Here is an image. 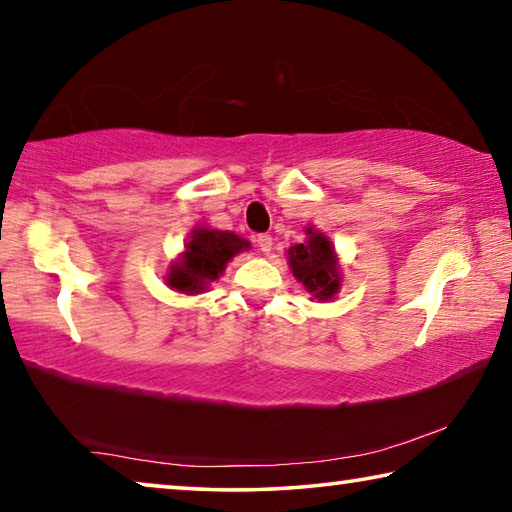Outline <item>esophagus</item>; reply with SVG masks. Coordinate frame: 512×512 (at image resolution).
Returning <instances> with one entry per match:
<instances>
[{
	"instance_id": "obj_1",
	"label": "esophagus",
	"mask_w": 512,
	"mask_h": 512,
	"mask_svg": "<svg viewBox=\"0 0 512 512\" xmlns=\"http://www.w3.org/2000/svg\"><path fill=\"white\" fill-rule=\"evenodd\" d=\"M255 241H257V246H259V250H262L264 255L271 253V248H273V237L271 235H266V232H264V235H257Z\"/></svg>"
}]
</instances>
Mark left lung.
Masks as SVG:
<instances>
[{
  "mask_svg": "<svg viewBox=\"0 0 512 512\" xmlns=\"http://www.w3.org/2000/svg\"><path fill=\"white\" fill-rule=\"evenodd\" d=\"M305 244H296L289 248V264L298 282L305 284L309 293L318 300H329L339 291V266H336L334 248L325 235L314 228H307Z\"/></svg>",
  "mask_w": 512,
  "mask_h": 512,
  "instance_id": "1",
  "label": "left lung"
}]
</instances>
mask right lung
I'll list each match as a JSON object with an SVG mask.
<instances>
[{"mask_svg": "<svg viewBox=\"0 0 512 512\" xmlns=\"http://www.w3.org/2000/svg\"><path fill=\"white\" fill-rule=\"evenodd\" d=\"M244 248H248V241L235 232L196 228L187 241L183 259L171 266L169 287L183 293H201L207 284L219 280L225 264Z\"/></svg>", "mask_w": 512, "mask_h": 512, "instance_id": "add662e5", "label": "right lung"}]
</instances>
